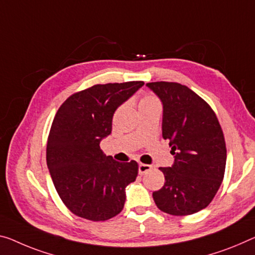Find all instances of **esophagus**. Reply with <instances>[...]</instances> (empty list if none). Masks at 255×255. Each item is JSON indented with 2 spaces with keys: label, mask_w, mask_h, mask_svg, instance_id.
Instances as JSON below:
<instances>
[{
  "label": "esophagus",
  "mask_w": 255,
  "mask_h": 255,
  "mask_svg": "<svg viewBox=\"0 0 255 255\" xmlns=\"http://www.w3.org/2000/svg\"><path fill=\"white\" fill-rule=\"evenodd\" d=\"M150 170H151V165H148V164H143V163L139 164V174H144Z\"/></svg>",
  "instance_id": "1"
}]
</instances>
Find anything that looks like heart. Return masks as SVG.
I'll return each instance as SVG.
<instances>
[{
	"label": "heart",
	"instance_id": "b5f03b06",
	"mask_svg": "<svg viewBox=\"0 0 255 255\" xmlns=\"http://www.w3.org/2000/svg\"><path fill=\"white\" fill-rule=\"evenodd\" d=\"M152 104H159L157 98L154 97V96H143L142 98L140 99V103H139V107H142V106H148V105H152Z\"/></svg>",
	"mask_w": 255,
	"mask_h": 255
}]
</instances>
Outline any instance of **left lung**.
Segmentation results:
<instances>
[{"label": "left lung", "mask_w": 255, "mask_h": 255, "mask_svg": "<svg viewBox=\"0 0 255 255\" xmlns=\"http://www.w3.org/2000/svg\"><path fill=\"white\" fill-rule=\"evenodd\" d=\"M163 104V138L170 140L174 164L160 167L165 182L152 193L155 204L171 215L194 214L210 204L226 170V141L218 117L204 99L175 82H151Z\"/></svg>", "instance_id": "1"}]
</instances>
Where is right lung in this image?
I'll return each mask as SVG.
<instances>
[{"mask_svg": "<svg viewBox=\"0 0 255 255\" xmlns=\"http://www.w3.org/2000/svg\"><path fill=\"white\" fill-rule=\"evenodd\" d=\"M144 83L97 84L76 92L58 109L46 144L53 185L77 217L105 221L123 210L125 188L138 175V163L106 156L100 141L111 134L113 115Z\"/></svg>", "mask_w": 255, "mask_h": 255, "instance_id": "right-lung-1", "label": "right lung"}]
</instances>
